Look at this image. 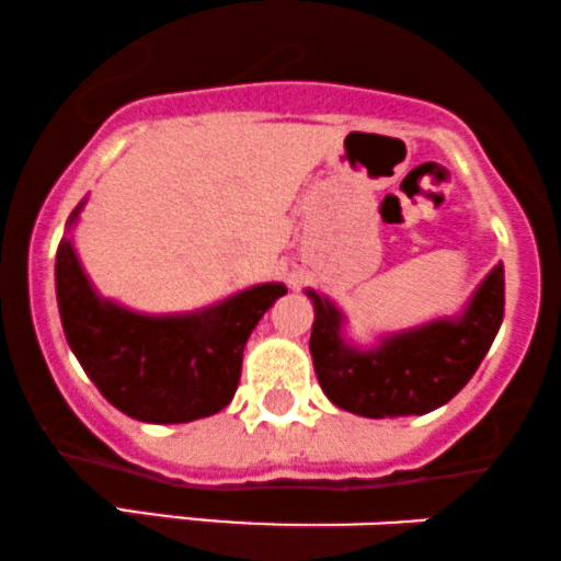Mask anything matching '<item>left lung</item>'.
I'll return each instance as SVG.
<instances>
[{
    "label": "left lung",
    "instance_id": "left-lung-1",
    "mask_svg": "<svg viewBox=\"0 0 561 561\" xmlns=\"http://www.w3.org/2000/svg\"><path fill=\"white\" fill-rule=\"evenodd\" d=\"M306 295L313 302L308 347L324 396L369 420L420 416L465 388L493 345L504 321V266H493L461 313L385 334L371 347L347 343L343 311L327 295Z\"/></svg>",
    "mask_w": 561,
    "mask_h": 561
}]
</instances>
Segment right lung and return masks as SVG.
Instances as JSON below:
<instances>
[{
	"label": "right lung",
	"mask_w": 561,
	"mask_h": 561,
	"mask_svg": "<svg viewBox=\"0 0 561 561\" xmlns=\"http://www.w3.org/2000/svg\"><path fill=\"white\" fill-rule=\"evenodd\" d=\"M83 205L87 199L70 214L68 231ZM55 289L70 351L96 390L126 416L152 424L221 411L240 385L250 332L287 293L282 282H266L190 313L128 311L96 295L70 237L57 248Z\"/></svg>",
	"instance_id": "obj_1"
}]
</instances>
